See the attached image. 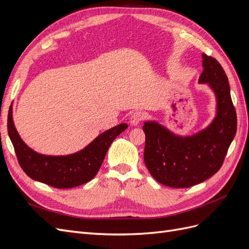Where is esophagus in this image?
Segmentation results:
<instances>
[{
	"instance_id": "obj_1",
	"label": "esophagus",
	"mask_w": 249,
	"mask_h": 249,
	"mask_svg": "<svg viewBox=\"0 0 249 249\" xmlns=\"http://www.w3.org/2000/svg\"><path fill=\"white\" fill-rule=\"evenodd\" d=\"M144 117H145V115H144V113H143V112H141V111H135L133 114H132V116H131L130 123L133 125H137Z\"/></svg>"
}]
</instances>
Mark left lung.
<instances>
[{
	"mask_svg": "<svg viewBox=\"0 0 249 249\" xmlns=\"http://www.w3.org/2000/svg\"><path fill=\"white\" fill-rule=\"evenodd\" d=\"M199 83L212 88L217 100L214 120L205 130L182 137L156 122H146L144 163L150 175L162 185L189 188L208 179L220 169L237 132V114L229 80L213 57L202 54Z\"/></svg>",
	"mask_w": 249,
	"mask_h": 249,
	"instance_id": "8db88e82",
	"label": "left lung"
}]
</instances>
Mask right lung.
Instances as JSON below:
<instances>
[{
  "mask_svg": "<svg viewBox=\"0 0 249 249\" xmlns=\"http://www.w3.org/2000/svg\"><path fill=\"white\" fill-rule=\"evenodd\" d=\"M8 135L21 169L31 178L54 188L66 189L91 180L107 154L111 143L123 133L126 124H120L99 135L80 152L67 156H46L34 152L21 140L14 126L12 108L8 113Z\"/></svg>",
  "mask_w": 249,
  "mask_h": 249,
  "instance_id": "1",
  "label": "right lung"
}]
</instances>
